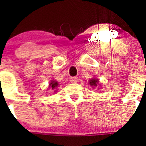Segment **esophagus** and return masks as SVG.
Listing matches in <instances>:
<instances>
[{
    "label": "esophagus",
    "mask_w": 146,
    "mask_h": 146,
    "mask_svg": "<svg viewBox=\"0 0 146 146\" xmlns=\"http://www.w3.org/2000/svg\"><path fill=\"white\" fill-rule=\"evenodd\" d=\"M70 81L72 83H76V82L78 81V78L77 77H71L70 78Z\"/></svg>",
    "instance_id": "34e87169"
}]
</instances>
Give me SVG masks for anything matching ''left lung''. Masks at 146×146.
<instances>
[{"mask_svg":"<svg viewBox=\"0 0 146 146\" xmlns=\"http://www.w3.org/2000/svg\"><path fill=\"white\" fill-rule=\"evenodd\" d=\"M89 84L90 86L93 87L94 88L95 87L98 86V85H99V80H98V79L94 78L90 79V80H89Z\"/></svg>","mask_w":146,"mask_h":146,"instance_id":"obj_1","label":"left lung"}]
</instances>
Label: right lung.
<instances>
[{"instance_id": "right-lung-1", "label": "right lung", "mask_w": 146, "mask_h": 146, "mask_svg": "<svg viewBox=\"0 0 146 146\" xmlns=\"http://www.w3.org/2000/svg\"><path fill=\"white\" fill-rule=\"evenodd\" d=\"M58 86V82L56 81V80H51L50 82L49 85H48V89L52 90L54 92H56L57 91V87Z\"/></svg>"}]
</instances>
